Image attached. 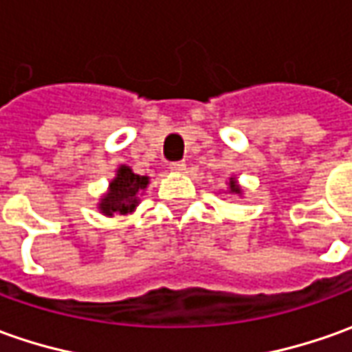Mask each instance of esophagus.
I'll use <instances>...</instances> for the list:
<instances>
[{"label": "esophagus", "instance_id": "obj_1", "mask_svg": "<svg viewBox=\"0 0 352 352\" xmlns=\"http://www.w3.org/2000/svg\"><path fill=\"white\" fill-rule=\"evenodd\" d=\"M169 169L175 171V173H183V171L187 169V164H185V162H171V164H169Z\"/></svg>", "mask_w": 352, "mask_h": 352}]
</instances>
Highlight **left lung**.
Returning <instances> with one entry per match:
<instances>
[{
  "mask_svg": "<svg viewBox=\"0 0 352 352\" xmlns=\"http://www.w3.org/2000/svg\"><path fill=\"white\" fill-rule=\"evenodd\" d=\"M230 192L232 195H241V187L237 185L236 177H230Z\"/></svg>",
  "mask_w": 352,
  "mask_h": 352,
  "instance_id": "obj_1",
  "label": "left lung"
}]
</instances>
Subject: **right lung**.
Returning a JSON list of instances; mask_svg holds the SVG:
<instances>
[{
    "instance_id": "right-lung-1",
    "label": "right lung",
    "mask_w": 352,
    "mask_h": 352,
    "mask_svg": "<svg viewBox=\"0 0 352 352\" xmlns=\"http://www.w3.org/2000/svg\"><path fill=\"white\" fill-rule=\"evenodd\" d=\"M150 183V177L136 175L128 165L116 169V177L109 183V192L99 200V210L104 216L128 214L138 206V192Z\"/></svg>"
}]
</instances>
